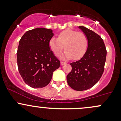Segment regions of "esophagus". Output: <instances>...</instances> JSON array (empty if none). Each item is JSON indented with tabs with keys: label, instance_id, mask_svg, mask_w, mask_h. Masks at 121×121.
Wrapping results in <instances>:
<instances>
[{
	"label": "esophagus",
	"instance_id": "obj_1",
	"mask_svg": "<svg viewBox=\"0 0 121 121\" xmlns=\"http://www.w3.org/2000/svg\"><path fill=\"white\" fill-rule=\"evenodd\" d=\"M66 62H62V61H61L60 62V65H65L66 64Z\"/></svg>",
	"mask_w": 121,
	"mask_h": 121
}]
</instances>
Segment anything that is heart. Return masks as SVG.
<instances>
[{
  "mask_svg": "<svg viewBox=\"0 0 121 121\" xmlns=\"http://www.w3.org/2000/svg\"><path fill=\"white\" fill-rule=\"evenodd\" d=\"M49 47L54 55L59 56L63 48L66 50L63 58L78 60L84 56L88 47V37L85 33L76 30L67 29L62 31L57 39L52 37L49 41Z\"/></svg>",
  "mask_w": 121,
  "mask_h": 121,
  "instance_id": "obj_1",
  "label": "heart"
}]
</instances>
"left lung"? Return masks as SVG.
<instances>
[{
	"label": "left lung",
	"mask_w": 121,
	"mask_h": 121,
	"mask_svg": "<svg viewBox=\"0 0 121 121\" xmlns=\"http://www.w3.org/2000/svg\"><path fill=\"white\" fill-rule=\"evenodd\" d=\"M79 28L88 37V49L80 60L70 63L72 69L67 76V81L72 89L82 91L92 88L100 79L104 70L107 50L99 35L84 26Z\"/></svg>",
	"instance_id": "obj_1"
}]
</instances>
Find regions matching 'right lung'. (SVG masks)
Masks as SVG:
<instances>
[{
    "label": "right lung",
    "mask_w": 121,
    "mask_h": 121,
    "mask_svg": "<svg viewBox=\"0 0 121 121\" xmlns=\"http://www.w3.org/2000/svg\"><path fill=\"white\" fill-rule=\"evenodd\" d=\"M53 36L51 29L36 28L27 31L19 40L18 68L25 82L32 88L47 86L53 72L60 66V61L49 47Z\"/></svg>",
    "instance_id": "add662e5"
}]
</instances>
